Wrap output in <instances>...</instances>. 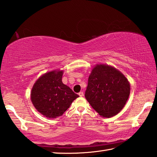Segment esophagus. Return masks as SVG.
<instances>
[{"mask_svg": "<svg viewBox=\"0 0 157 157\" xmlns=\"http://www.w3.org/2000/svg\"><path fill=\"white\" fill-rule=\"evenodd\" d=\"M78 95H79V96H81V97H82V96H84V92H79V93H78Z\"/></svg>", "mask_w": 157, "mask_h": 157, "instance_id": "1", "label": "esophagus"}]
</instances>
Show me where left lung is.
Listing matches in <instances>:
<instances>
[{"label":"left lung","mask_w":157,"mask_h":157,"mask_svg":"<svg viewBox=\"0 0 157 157\" xmlns=\"http://www.w3.org/2000/svg\"><path fill=\"white\" fill-rule=\"evenodd\" d=\"M129 93V82L121 72L111 66L97 65L89 76L85 97L100 115L109 118L121 111Z\"/></svg>","instance_id":"1"}]
</instances>
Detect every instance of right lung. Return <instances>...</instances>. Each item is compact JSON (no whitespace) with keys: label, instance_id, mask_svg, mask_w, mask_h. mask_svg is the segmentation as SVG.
I'll return each mask as SVG.
<instances>
[{"label":"right lung","instance_id":"obj_1","mask_svg":"<svg viewBox=\"0 0 157 157\" xmlns=\"http://www.w3.org/2000/svg\"><path fill=\"white\" fill-rule=\"evenodd\" d=\"M62 71L40 77L33 86L31 100L37 111L48 118L61 116L79 96L62 82Z\"/></svg>","mask_w":157,"mask_h":157}]
</instances>
